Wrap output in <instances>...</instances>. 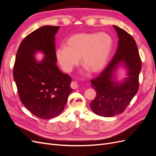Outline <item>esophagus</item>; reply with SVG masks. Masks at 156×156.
Masks as SVG:
<instances>
[{"instance_id": "obj_1", "label": "esophagus", "mask_w": 156, "mask_h": 156, "mask_svg": "<svg viewBox=\"0 0 156 156\" xmlns=\"http://www.w3.org/2000/svg\"><path fill=\"white\" fill-rule=\"evenodd\" d=\"M70 87H72V88H73V89H77L79 87V85L76 81H72V83H71V84H70Z\"/></svg>"}]
</instances>
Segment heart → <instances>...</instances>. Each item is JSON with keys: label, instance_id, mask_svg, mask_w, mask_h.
Instances as JSON below:
<instances>
[{"label": "heart", "instance_id": "1", "mask_svg": "<svg viewBox=\"0 0 156 156\" xmlns=\"http://www.w3.org/2000/svg\"><path fill=\"white\" fill-rule=\"evenodd\" d=\"M112 46V38L105 33H78L68 37L64 46L58 48L56 56L66 72H72L81 58L82 66L88 72L96 73L105 67Z\"/></svg>", "mask_w": 156, "mask_h": 156}]
</instances>
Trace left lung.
Returning a JSON list of instances; mask_svg holds the SVG:
<instances>
[{"label":"left lung","mask_w":156,"mask_h":156,"mask_svg":"<svg viewBox=\"0 0 156 156\" xmlns=\"http://www.w3.org/2000/svg\"><path fill=\"white\" fill-rule=\"evenodd\" d=\"M113 27L119 37L116 53L100 74L90 81L97 94L90 105L95 114L104 117L120 114L126 109L139 90V77L142 68L133 37L121 28ZM121 62L129 69L128 77L124 82L115 83L112 79L113 72Z\"/></svg>","instance_id":"obj_1"}]
</instances>
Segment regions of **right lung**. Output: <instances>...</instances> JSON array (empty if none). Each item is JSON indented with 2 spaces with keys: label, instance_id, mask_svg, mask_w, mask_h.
Returning a JSON list of instances; mask_svg holds the SVG:
<instances>
[{
  "label": "right lung",
  "instance_id": "right-lung-1",
  "mask_svg": "<svg viewBox=\"0 0 156 156\" xmlns=\"http://www.w3.org/2000/svg\"><path fill=\"white\" fill-rule=\"evenodd\" d=\"M58 26H44L27 35L19 47L13 75L21 101L33 115L44 119L59 115L69 94L72 78L56 66L55 36ZM41 51L45 58L34 57Z\"/></svg>",
  "mask_w": 156,
  "mask_h": 156
}]
</instances>
